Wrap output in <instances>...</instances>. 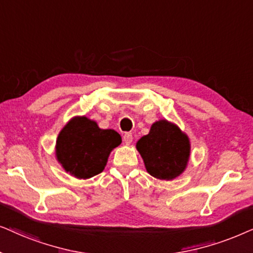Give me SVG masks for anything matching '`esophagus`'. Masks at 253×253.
<instances>
[{
  "label": "esophagus",
  "mask_w": 253,
  "mask_h": 253,
  "mask_svg": "<svg viewBox=\"0 0 253 253\" xmlns=\"http://www.w3.org/2000/svg\"><path fill=\"white\" fill-rule=\"evenodd\" d=\"M133 141V134L132 133H126L124 135V142L126 144H130Z\"/></svg>",
  "instance_id": "obj_1"
}]
</instances>
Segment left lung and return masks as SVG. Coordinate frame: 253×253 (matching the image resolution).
Instances as JSON below:
<instances>
[{"label": "left lung", "instance_id": "8db88e82", "mask_svg": "<svg viewBox=\"0 0 253 253\" xmlns=\"http://www.w3.org/2000/svg\"><path fill=\"white\" fill-rule=\"evenodd\" d=\"M136 149L150 176L172 180L186 169L191 143L177 125L162 119L151 125L149 133L137 141Z\"/></svg>", "mask_w": 253, "mask_h": 253}]
</instances>
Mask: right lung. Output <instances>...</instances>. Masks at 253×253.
<instances>
[{
    "label": "right lung",
    "mask_w": 253,
    "mask_h": 253,
    "mask_svg": "<svg viewBox=\"0 0 253 253\" xmlns=\"http://www.w3.org/2000/svg\"><path fill=\"white\" fill-rule=\"evenodd\" d=\"M120 143L121 136L114 129L99 128L85 116L74 117L59 133L55 156L66 172L87 179L102 172L111 151Z\"/></svg>",
    "instance_id": "right-lung-1"
}]
</instances>
